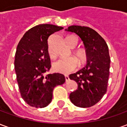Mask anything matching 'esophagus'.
Here are the masks:
<instances>
[{"instance_id": "esophagus-1", "label": "esophagus", "mask_w": 127, "mask_h": 127, "mask_svg": "<svg viewBox=\"0 0 127 127\" xmlns=\"http://www.w3.org/2000/svg\"><path fill=\"white\" fill-rule=\"evenodd\" d=\"M64 77H65V80H66V82H69V76H68V75H65Z\"/></svg>"}]
</instances>
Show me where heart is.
Segmentation results:
<instances>
[{"instance_id": "heart-1", "label": "heart", "mask_w": 127, "mask_h": 127, "mask_svg": "<svg viewBox=\"0 0 127 127\" xmlns=\"http://www.w3.org/2000/svg\"><path fill=\"white\" fill-rule=\"evenodd\" d=\"M66 41L71 47H73L77 45L78 43V39L75 36L71 35L67 36ZM48 53L51 58H54V54L52 52L50 47H48ZM76 56L79 58L80 62L83 63L86 59V53L84 50H79L76 52ZM79 65V62L77 59L75 57H69L67 58H61L58 61H56L53 64V69L55 71L63 73V74H67L69 73L74 71L77 69Z\"/></svg>"}]
</instances>
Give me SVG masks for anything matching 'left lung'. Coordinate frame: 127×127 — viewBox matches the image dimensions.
Returning <instances> with one entry per match:
<instances>
[{
    "mask_svg": "<svg viewBox=\"0 0 127 127\" xmlns=\"http://www.w3.org/2000/svg\"><path fill=\"white\" fill-rule=\"evenodd\" d=\"M65 31L80 36L87 56V64L69 75L78 86L69 98L75 106L90 107L97 103L107 92L110 65L108 46L103 37L89 27L73 25Z\"/></svg>",
    "mask_w": 127,
    "mask_h": 127,
    "instance_id": "left-lung-1",
    "label": "left lung"
}]
</instances>
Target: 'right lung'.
Here are the masks:
<instances>
[{
    "instance_id": "1",
    "label": "right lung",
    "mask_w": 127,
    "mask_h": 127,
    "mask_svg": "<svg viewBox=\"0 0 127 127\" xmlns=\"http://www.w3.org/2000/svg\"><path fill=\"white\" fill-rule=\"evenodd\" d=\"M63 29L52 24H39L24 34L15 55L14 66L21 96L34 107H45L51 103L56 86L65 82L61 73L47 74L51 68L47 39Z\"/></svg>"
}]
</instances>
